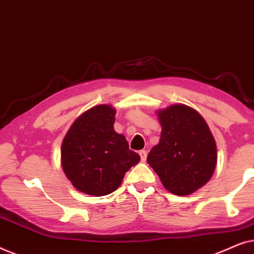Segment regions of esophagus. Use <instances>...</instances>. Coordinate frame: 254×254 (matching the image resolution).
Instances as JSON below:
<instances>
[{
	"mask_svg": "<svg viewBox=\"0 0 254 254\" xmlns=\"http://www.w3.org/2000/svg\"><path fill=\"white\" fill-rule=\"evenodd\" d=\"M138 154H140L141 161H142V162H145V159H147V155H148V152L145 151V150H141L140 152H138Z\"/></svg>",
	"mask_w": 254,
	"mask_h": 254,
	"instance_id": "obj_1",
	"label": "esophagus"
}]
</instances>
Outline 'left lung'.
<instances>
[{
    "label": "left lung",
    "instance_id": "1",
    "mask_svg": "<svg viewBox=\"0 0 254 254\" xmlns=\"http://www.w3.org/2000/svg\"><path fill=\"white\" fill-rule=\"evenodd\" d=\"M159 143L147 162L166 190L189 195L211 178L216 166V143L203 118L190 107L176 104L158 112Z\"/></svg>",
    "mask_w": 254,
    "mask_h": 254
}]
</instances>
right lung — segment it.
I'll use <instances>...</instances> for the list:
<instances>
[{"mask_svg": "<svg viewBox=\"0 0 254 254\" xmlns=\"http://www.w3.org/2000/svg\"><path fill=\"white\" fill-rule=\"evenodd\" d=\"M116 110L92 107L79 116L62 142V168L75 189L95 196L112 193L140 162L124 135L113 129Z\"/></svg>", "mask_w": 254, "mask_h": 254, "instance_id": "obj_1", "label": "right lung"}]
</instances>
